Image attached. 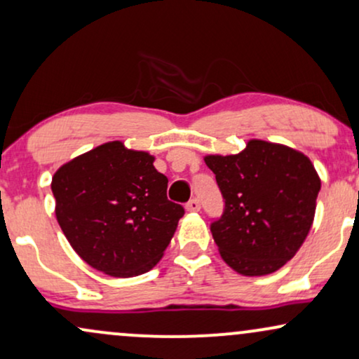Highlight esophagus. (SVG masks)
Returning a JSON list of instances; mask_svg holds the SVG:
<instances>
[{"mask_svg":"<svg viewBox=\"0 0 359 359\" xmlns=\"http://www.w3.org/2000/svg\"><path fill=\"white\" fill-rule=\"evenodd\" d=\"M185 208H187V212H198L201 210V202H198V198H192V201L187 202Z\"/></svg>","mask_w":359,"mask_h":359,"instance_id":"esophagus-1","label":"esophagus"}]
</instances>
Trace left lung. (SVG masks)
<instances>
[{"label": "left lung", "mask_w": 359, "mask_h": 359, "mask_svg": "<svg viewBox=\"0 0 359 359\" xmlns=\"http://www.w3.org/2000/svg\"><path fill=\"white\" fill-rule=\"evenodd\" d=\"M225 201L210 225L230 269L245 276L273 273L300 250L315 219L321 182L305 154L252 139L235 156H207Z\"/></svg>", "instance_id": "1"}]
</instances>
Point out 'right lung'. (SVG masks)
Segmentation results:
<instances>
[{
  "label": "right lung",
  "mask_w": 359,
  "mask_h": 359,
  "mask_svg": "<svg viewBox=\"0 0 359 359\" xmlns=\"http://www.w3.org/2000/svg\"><path fill=\"white\" fill-rule=\"evenodd\" d=\"M154 156L106 142L53 175L56 219L74 252L102 273L127 278L157 265L184 207L167 198Z\"/></svg>",
  "instance_id": "obj_1"
}]
</instances>
